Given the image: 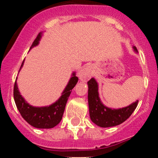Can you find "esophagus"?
Here are the masks:
<instances>
[{
  "label": "esophagus",
  "mask_w": 158,
  "mask_h": 158,
  "mask_svg": "<svg viewBox=\"0 0 158 158\" xmlns=\"http://www.w3.org/2000/svg\"><path fill=\"white\" fill-rule=\"evenodd\" d=\"M92 66L90 65H86L82 69H81L78 73V77H79V79L82 81H86L91 77L92 76Z\"/></svg>",
  "instance_id": "obj_1"
}]
</instances>
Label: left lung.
<instances>
[{"label": "left lung", "instance_id": "8db88e82", "mask_svg": "<svg viewBox=\"0 0 158 158\" xmlns=\"http://www.w3.org/2000/svg\"><path fill=\"white\" fill-rule=\"evenodd\" d=\"M133 49L135 53H138L136 47H133ZM88 101L90 118L96 125L100 127H115L126 121L134 112L139 103V100H136L127 107L112 109L106 107L100 100L98 93V83L95 78H91L88 81Z\"/></svg>", "mask_w": 158, "mask_h": 158}]
</instances>
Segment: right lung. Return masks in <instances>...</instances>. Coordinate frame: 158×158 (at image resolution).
<instances>
[{"label":"right lung","mask_w":158,"mask_h":158,"mask_svg":"<svg viewBox=\"0 0 158 158\" xmlns=\"http://www.w3.org/2000/svg\"><path fill=\"white\" fill-rule=\"evenodd\" d=\"M42 34L43 33L40 32V34L38 35L35 41L32 43L30 50L39 44L41 40ZM23 62H24V60L22 62L19 70L21 69L22 66L23 65ZM77 81L78 77L76 76V73L73 72L69 82L67 84L66 87L62 92V96H60L59 99L56 102L46 107H34V106L30 105L20 95L16 80L15 85H14L13 96L16 107L19 110L22 117L32 127L40 128V129H50V128L54 127L62 120L67 100L72 92V89L74 88Z\"/></svg>","instance_id":"add662e5"}]
</instances>
